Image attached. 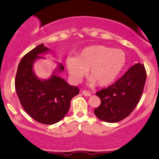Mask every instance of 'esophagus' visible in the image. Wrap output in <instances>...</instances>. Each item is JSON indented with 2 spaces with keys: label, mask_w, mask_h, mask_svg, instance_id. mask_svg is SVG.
Masks as SVG:
<instances>
[{
  "label": "esophagus",
  "mask_w": 159,
  "mask_h": 159,
  "mask_svg": "<svg viewBox=\"0 0 159 159\" xmlns=\"http://www.w3.org/2000/svg\"><path fill=\"white\" fill-rule=\"evenodd\" d=\"M81 93H82V94H83L84 96H91L90 92V91H88V90H84L81 91Z\"/></svg>",
  "instance_id": "34e87169"
}]
</instances>
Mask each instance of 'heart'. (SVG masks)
Returning <instances> with one entry per match:
<instances>
[{"label":"heart","instance_id":"obj_1","mask_svg":"<svg viewBox=\"0 0 159 159\" xmlns=\"http://www.w3.org/2000/svg\"><path fill=\"white\" fill-rule=\"evenodd\" d=\"M126 63V55L123 51L102 45L86 47L76 57L66 58V66L69 78L73 83H79L87 74L91 81L100 87L111 84L121 73Z\"/></svg>","mask_w":159,"mask_h":159}]
</instances>
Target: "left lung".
<instances>
[{
    "label": "left lung",
    "mask_w": 159,
    "mask_h": 159,
    "mask_svg": "<svg viewBox=\"0 0 159 159\" xmlns=\"http://www.w3.org/2000/svg\"><path fill=\"white\" fill-rule=\"evenodd\" d=\"M147 72L143 64L137 63L112 85L96 93L101 104L94 110L99 120L116 123L134 111L143 91Z\"/></svg>",
    "instance_id": "obj_1"
}]
</instances>
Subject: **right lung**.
<instances>
[{"mask_svg": "<svg viewBox=\"0 0 159 159\" xmlns=\"http://www.w3.org/2000/svg\"><path fill=\"white\" fill-rule=\"evenodd\" d=\"M49 49L41 44L29 52L20 61L16 72L15 87L21 106L36 121L52 125L61 121L68 113L70 101L79 93V89L68 84L55 72L48 80H40L33 71L39 54ZM44 58V57H43ZM64 66L58 63L57 72H63Z\"/></svg>", "mask_w": 159, "mask_h": 159, "instance_id": "1", "label": "right lung"}]
</instances>
